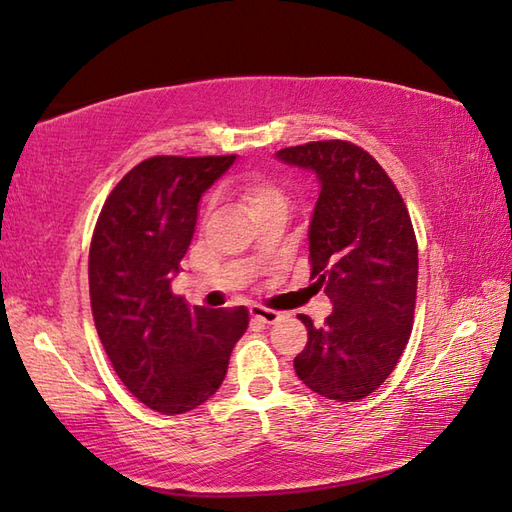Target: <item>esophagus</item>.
<instances>
[{"label": "esophagus", "instance_id": "34e87169", "mask_svg": "<svg viewBox=\"0 0 512 512\" xmlns=\"http://www.w3.org/2000/svg\"><path fill=\"white\" fill-rule=\"evenodd\" d=\"M249 313H252V317H256V320L265 322V324H274L276 320H280V311L265 309V306H260V304H254L252 309H249Z\"/></svg>", "mask_w": 512, "mask_h": 512}]
</instances>
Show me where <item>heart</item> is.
Masks as SVG:
<instances>
[{"label": "heart", "mask_w": 512, "mask_h": 512, "mask_svg": "<svg viewBox=\"0 0 512 512\" xmlns=\"http://www.w3.org/2000/svg\"><path fill=\"white\" fill-rule=\"evenodd\" d=\"M238 192H241V199L252 214L265 210V208L287 206V192L269 177H260V175L247 177L241 181Z\"/></svg>", "instance_id": "1"}]
</instances>
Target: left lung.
I'll return each mask as SVG.
<instances>
[{
    "instance_id": "left-lung-1",
    "label": "left lung",
    "mask_w": 512,
    "mask_h": 512,
    "mask_svg": "<svg viewBox=\"0 0 512 512\" xmlns=\"http://www.w3.org/2000/svg\"><path fill=\"white\" fill-rule=\"evenodd\" d=\"M320 181L311 227V278L333 313L322 326L298 315L309 342L295 374L333 401L366 399L399 363L414 324L418 245L410 212L370 153L344 140L276 153Z\"/></svg>"
}]
</instances>
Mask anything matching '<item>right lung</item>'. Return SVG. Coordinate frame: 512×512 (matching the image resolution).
<instances>
[{"instance_id": "add662e5", "label": "right lung", "mask_w": 512, "mask_h": 512, "mask_svg": "<svg viewBox=\"0 0 512 512\" xmlns=\"http://www.w3.org/2000/svg\"><path fill=\"white\" fill-rule=\"evenodd\" d=\"M236 155H155L111 190L89 247V298L107 357L127 390L162 414H184L221 388L245 306H188L170 291L195 234L201 195Z\"/></svg>"}]
</instances>
